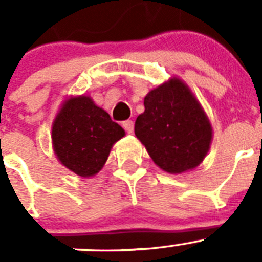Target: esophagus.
I'll list each match as a JSON object with an SVG mask.
<instances>
[{
    "label": "esophagus",
    "mask_w": 262,
    "mask_h": 262,
    "mask_svg": "<svg viewBox=\"0 0 262 262\" xmlns=\"http://www.w3.org/2000/svg\"><path fill=\"white\" fill-rule=\"evenodd\" d=\"M123 128L125 129L126 130V133H133V130H134V124H133V121H132V120H126V121H124L123 123Z\"/></svg>",
    "instance_id": "34e87169"
}]
</instances>
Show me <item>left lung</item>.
I'll return each instance as SVG.
<instances>
[{"mask_svg":"<svg viewBox=\"0 0 262 262\" xmlns=\"http://www.w3.org/2000/svg\"><path fill=\"white\" fill-rule=\"evenodd\" d=\"M134 133L160 169L181 174L196 168L211 148L213 129L187 84L178 77L154 88Z\"/></svg>","mask_w":262,"mask_h":262,"instance_id":"obj_1","label":"left lung"}]
</instances>
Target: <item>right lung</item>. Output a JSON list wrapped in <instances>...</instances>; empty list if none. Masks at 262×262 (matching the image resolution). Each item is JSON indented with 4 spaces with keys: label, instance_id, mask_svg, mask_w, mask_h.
<instances>
[{
    "label": "right lung",
    "instance_id": "right-lung-1",
    "mask_svg": "<svg viewBox=\"0 0 262 262\" xmlns=\"http://www.w3.org/2000/svg\"><path fill=\"white\" fill-rule=\"evenodd\" d=\"M124 136V129L84 94L67 98L51 126L57 159L84 178L93 177L103 168L112 146Z\"/></svg>",
    "mask_w": 262,
    "mask_h": 262
}]
</instances>
